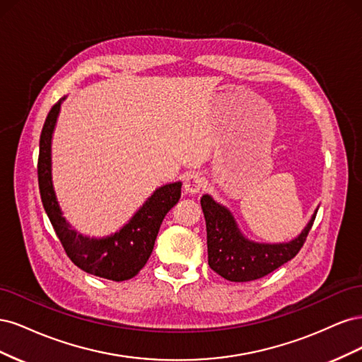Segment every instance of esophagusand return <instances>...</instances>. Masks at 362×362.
Returning <instances> with one entry per match:
<instances>
[{
	"label": "esophagus",
	"instance_id": "esophagus-1",
	"mask_svg": "<svg viewBox=\"0 0 362 362\" xmlns=\"http://www.w3.org/2000/svg\"><path fill=\"white\" fill-rule=\"evenodd\" d=\"M204 185H205V180H204L202 175L198 173V172L189 173L184 180V190L190 193V194L199 193L204 189Z\"/></svg>",
	"mask_w": 362,
	"mask_h": 362
}]
</instances>
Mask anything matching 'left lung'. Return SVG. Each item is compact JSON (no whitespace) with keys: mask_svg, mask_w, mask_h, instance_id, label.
Masks as SVG:
<instances>
[{"mask_svg":"<svg viewBox=\"0 0 362 362\" xmlns=\"http://www.w3.org/2000/svg\"><path fill=\"white\" fill-rule=\"evenodd\" d=\"M201 205L206 223L208 264L233 282L259 279L298 255L319 210L317 206L310 222L290 242L261 243L247 238L229 208L214 201L210 194L202 196Z\"/></svg>","mask_w":362,"mask_h":362,"instance_id":"8db88e82","label":"left lung"}]
</instances>
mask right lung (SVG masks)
<instances>
[{"label": "right lung", "mask_w": 362, "mask_h": 362, "mask_svg": "<svg viewBox=\"0 0 362 362\" xmlns=\"http://www.w3.org/2000/svg\"><path fill=\"white\" fill-rule=\"evenodd\" d=\"M64 100L66 96L54 104L40 134L37 177L43 208L76 267L116 282L131 279L149 259L164 216L181 198L182 182L164 184L156 189L133 217L110 235L90 237L76 231L63 216L52 184V134Z\"/></svg>", "instance_id": "right-lung-1"}]
</instances>
